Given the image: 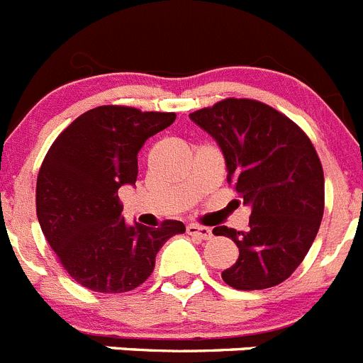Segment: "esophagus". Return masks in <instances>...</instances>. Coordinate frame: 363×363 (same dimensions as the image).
<instances>
[{"instance_id":"34e87169","label":"esophagus","mask_w":363,"mask_h":363,"mask_svg":"<svg viewBox=\"0 0 363 363\" xmlns=\"http://www.w3.org/2000/svg\"><path fill=\"white\" fill-rule=\"evenodd\" d=\"M188 235L195 236L199 240H211L213 233L209 228H204V225H197V223H189L188 225Z\"/></svg>"}]
</instances>
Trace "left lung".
<instances>
[{
	"instance_id": "obj_1",
	"label": "left lung",
	"mask_w": 363,
	"mask_h": 363,
	"mask_svg": "<svg viewBox=\"0 0 363 363\" xmlns=\"http://www.w3.org/2000/svg\"><path fill=\"white\" fill-rule=\"evenodd\" d=\"M189 120L218 143L228 181L250 208L249 229H213L240 256L222 272L236 290H263L292 276L310 250L324 213V174L308 135L270 105L228 98Z\"/></svg>"
}]
</instances>
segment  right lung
Returning <instances> with one entry per match:
<instances>
[{"label": "right lung", "instance_id": "1", "mask_svg": "<svg viewBox=\"0 0 363 363\" xmlns=\"http://www.w3.org/2000/svg\"><path fill=\"white\" fill-rule=\"evenodd\" d=\"M174 113L101 105L79 116L53 141L37 177V218L64 269L86 289L121 294L148 279L155 254L184 223H125L118 189L135 184L138 154Z\"/></svg>", "mask_w": 363, "mask_h": 363}]
</instances>
